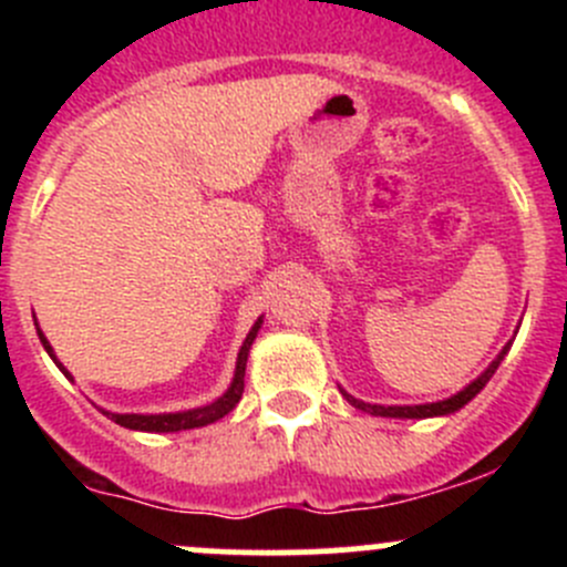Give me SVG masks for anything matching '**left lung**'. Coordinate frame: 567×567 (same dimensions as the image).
Listing matches in <instances>:
<instances>
[{
    "label": "left lung",
    "instance_id": "obj_1",
    "mask_svg": "<svg viewBox=\"0 0 567 567\" xmlns=\"http://www.w3.org/2000/svg\"><path fill=\"white\" fill-rule=\"evenodd\" d=\"M505 353H507V348L499 353V359H496V362L491 364V368L485 370V373L480 375L477 381H472V384H468L466 390L458 392V394H453V398L442 400V403H427V405H370V403H362V400L351 398V394H348V392H342V394H346V398H348V403H353V405H357V409H362V411H370V414H375V416H405V420H425V416L453 414V411L463 409V405H466L468 400L474 398V394H477L485 384H488L491 375L496 373L499 362H502V359H505Z\"/></svg>",
    "mask_w": 567,
    "mask_h": 567
}]
</instances>
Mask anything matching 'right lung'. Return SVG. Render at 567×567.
Listing matches in <instances>:
<instances>
[{"label":"right lung","instance_id":"obj_1","mask_svg":"<svg viewBox=\"0 0 567 567\" xmlns=\"http://www.w3.org/2000/svg\"><path fill=\"white\" fill-rule=\"evenodd\" d=\"M257 329H260V320H257L255 326H251V331L247 334V340H244L241 351H238V364H236V379H233L230 390L221 394L216 403L210 405H203V409H192V411H181V414H112V411H104L112 422H117V425L123 427H131V431H147V433H173V431H192V427H203V425H210V422L221 420V416L227 414V411L236 409V403L241 400L244 394V373H247V357H249V348L251 342H255L257 337ZM38 337L40 342H43V348L49 351V357L54 359V351H51L49 340L43 337V331L38 329ZM56 368L62 370V373L68 375V370L62 368L60 362H56Z\"/></svg>","mask_w":567,"mask_h":567}]
</instances>
